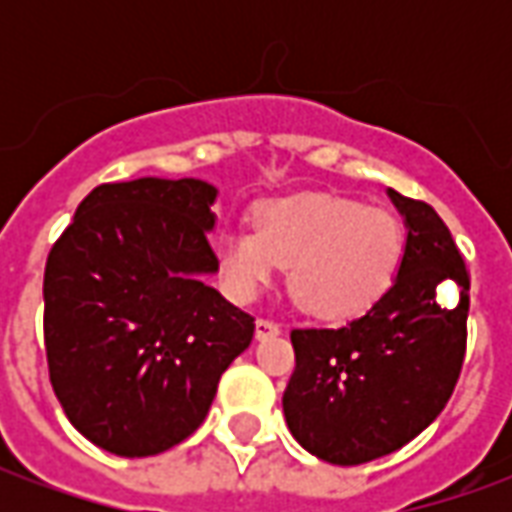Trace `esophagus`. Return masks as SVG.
Segmentation results:
<instances>
[{"label":"esophagus","instance_id":"esophagus-1","mask_svg":"<svg viewBox=\"0 0 512 512\" xmlns=\"http://www.w3.org/2000/svg\"><path fill=\"white\" fill-rule=\"evenodd\" d=\"M279 334V323L271 321V318H260L255 326V337L257 340H266V337H274Z\"/></svg>","mask_w":512,"mask_h":512}]
</instances>
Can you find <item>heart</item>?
Listing matches in <instances>:
<instances>
[{
    "instance_id": "b5f03b06",
    "label": "heart",
    "mask_w": 512,
    "mask_h": 512,
    "mask_svg": "<svg viewBox=\"0 0 512 512\" xmlns=\"http://www.w3.org/2000/svg\"><path fill=\"white\" fill-rule=\"evenodd\" d=\"M406 235L384 208L332 194L260 202L255 233L230 230L216 246L219 271L235 299L249 301L288 266V290L318 318H354L395 282Z\"/></svg>"
}]
</instances>
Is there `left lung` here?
<instances>
[{"label": "left lung", "mask_w": 512, "mask_h": 512, "mask_svg": "<svg viewBox=\"0 0 512 512\" xmlns=\"http://www.w3.org/2000/svg\"><path fill=\"white\" fill-rule=\"evenodd\" d=\"M389 197L408 238L392 288L337 329H293L296 370L282 395L293 439L337 466L376 461L447 406L466 356L469 271L428 202Z\"/></svg>", "instance_id": "8db88e82"}]
</instances>
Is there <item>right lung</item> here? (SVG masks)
I'll list each match as a JSON object with an SVG mask.
<instances>
[{
    "mask_svg": "<svg viewBox=\"0 0 512 512\" xmlns=\"http://www.w3.org/2000/svg\"><path fill=\"white\" fill-rule=\"evenodd\" d=\"M216 189L205 180L101 183L54 241L43 340L54 395L101 450L147 458L200 428L255 318L202 282Z\"/></svg>",
    "mask_w": 512,
    "mask_h": 512,
    "instance_id": "right-lung-1",
    "label": "right lung"
}]
</instances>
